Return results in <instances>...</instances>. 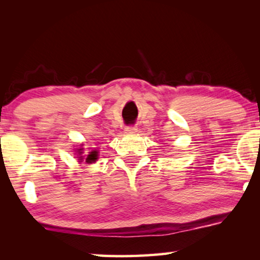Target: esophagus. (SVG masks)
Instances as JSON below:
<instances>
[{
    "instance_id": "obj_1",
    "label": "esophagus",
    "mask_w": 260,
    "mask_h": 260,
    "mask_svg": "<svg viewBox=\"0 0 260 260\" xmlns=\"http://www.w3.org/2000/svg\"><path fill=\"white\" fill-rule=\"evenodd\" d=\"M125 132H126V133H128V134H134V133H136V132H138V128H136L135 126H127L125 128Z\"/></svg>"
}]
</instances>
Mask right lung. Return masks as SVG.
I'll return each instance as SVG.
<instances>
[{"label":"right lung","mask_w":260,"mask_h":260,"mask_svg":"<svg viewBox=\"0 0 260 260\" xmlns=\"http://www.w3.org/2000/svg\"><path fill=\"white\" fill-rule=\"evenodd\" d=\"M80 150H81V149H80ZM96 159H98V151H91L89 155L87 156L86 161L87 162H94V161H96Z\"/></svg>","instance_id":"1"}]
</instances>
